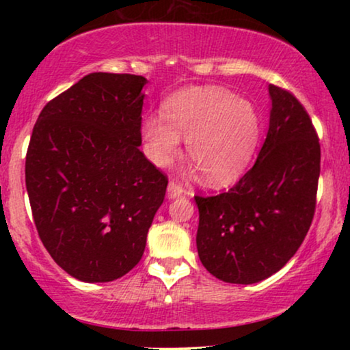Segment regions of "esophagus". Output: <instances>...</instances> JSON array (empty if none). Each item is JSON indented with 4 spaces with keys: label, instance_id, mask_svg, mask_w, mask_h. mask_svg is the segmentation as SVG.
Returning <instances> with one entry per match:
<instances>
[{
    "label": "esophagus",
    "instance_id": "1",
    "mask_svg": "<svg viewBox=\"0 0 350 350\" xmlns=\"http://www.w3.org/2000/svg\"><path fill=\"white\" fill-rule=\"evenodd\" d=\"M167 193H169V199H175V198H180V196L185 193V189H183V186H181V183H178V181L170 180L169 188H167Z\"/></svg>",
    "mask_w": 350,
    "mask_h": 350
}]
</instances>
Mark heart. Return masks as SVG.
<instances>
[{
    "mask_svg": "<svg viewBox=\"0 0 350 350\" xmlns=\"http://www.w3.org/2000/svg\"><path fill=\"white\" fill-rule=\"evenodd\" d=\"M261 119L248 100L218 85L181 89L164 102V116L143 122L145 150L152 164L167 167L186 137V152L205 181L223 186L236 181L255 156Z\"/></svg>",
    "mask_w": 350,
    "mask_h": 350,
    "instance_id": "obj_1",
    "label": "heart"
}]
</instances>
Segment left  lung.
Here are the masks:
<instances>
[{
	"label": "left lung",
	"mask_w": 350,
	"mask_h": 350,
	"mask_svg": "<svg viewBox=\"0 0 350 350\" xmlns=\"http://www.w3.org/2000/svg\"><path fill=\"white\" fill-rule=\"evenodd\" d=\"M269 131L255 165L228 193L194 196L199 258L228 284H256L282 269L315 213L319 135L290 90L269 84Z\"/></svg>",
	"instance_id": "left-lung-1"
}]
</instances>
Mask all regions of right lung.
Here are the masks:
<instances>
[{
    "mask_svg": "<svg viewBox=\"0 0 350 350\" xmlns=\"http://www.w3.org/2000/svg\"><path fill=\"white\" fill-rule=\"evenodd\" d=\"M143 76L90 73L46 103L25 183L42 245L75 279L111 282L142 260L167 175L142 145Z\"/></svg>",
    "mask_w": 350,
    "mask_h": 350,
    "instance_id": "1",
    "label": "right lung"
}]
</instances>
